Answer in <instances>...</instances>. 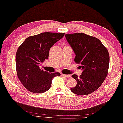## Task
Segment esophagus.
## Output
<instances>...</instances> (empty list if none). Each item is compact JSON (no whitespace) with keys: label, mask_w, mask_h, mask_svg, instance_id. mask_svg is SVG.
Returning <instances> with one entry per match:
<instances>
[{"label":"esophagus","mask_w":123,"mask_h":123,"mask_svg":"<svg viewBox=\"0 0 123 123\" xmlns=\"http://www.w3.org/2000/svg\"><path fill=\"white\" fill-rule=\"evenodd\" d=\"M62 76H63L65 77H67V78H69V77H71V75L70 74H61Z\"/></svg>","instance_id":"esophagus-1"}]
</instances>
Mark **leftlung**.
<instances>
[{"mask_svg": "<svg viewBox=\"0 0 123 123\" xmlns=\"http://www.w3.org/2000/svg\"><path fill=\"white\" fill-rule=\"evenodd\" d=\"M66 38L75 54L74 61L82 70L79 77H72L77 85L71 91L78 95H87L101 85L108 74L109 55L101 41L84 33L66 34Z\"/></svg>", "mask_w": 123, "mask_h": 123, "instance_id": "left-lung-1", "label": "left lung"}]
</instances>
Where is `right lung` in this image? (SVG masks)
<instances>
[{
    "mask_svg": "<svg viewBox=\"0 0 123 123\" xmlns=\"http://www.w3.org/2000/svg\"><path fill=\"white\" fill-rule=\"evenodd\" d=\"M64 33L45 32L27 37L16 54L17 76L30 92L41 93L50 88L53 78L59 72L49 73L40 66L49 57L51 47L63 37Z\"/></svg>",
    "mask_w": 123,
    "mask_h": 123,
    "instance_id": "right-lung-1",
    "label": "right lung"
}]
</instances>
